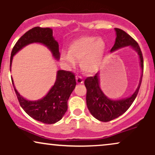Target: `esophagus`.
Here are the masks:
<instances>
[{
    "instance_id": "34e87169",
    "label": "esophagus",
    "mask_w": 155,
    "mask_h": 155,
    "mask_svg": "<svg viewBox=\"0 0 155 155\" xmlns=\"http://www.w3.org/2000/svg\"><path fill=\"white\" fill-rule=\"evenodd\" d=\"M76 83L77 84H82L84 82L83 78L81 77V76H76Z\"/></svg>"
}]
</instances>
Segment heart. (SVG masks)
I'll use <instances>...</instances> for the list:
<instances>
[{
    "label": "heart",
    "instance_id": "1",
    "mask_svg": "<svg viewBox=\"0 0 155 155\" xmlns=\"http://www.w3.org/2000/svg\"><path fill=\"white\" fill-rule=\"evenodd\" d=\"M106 48L103 38L87 35L80 37L70 44L68 53H62V59L71 65H75V60H80V66L83 71L92 74L101 65Z\"/></svg>",
    "mask_w": 155,
    "mask_h": 155
}]
</instances>
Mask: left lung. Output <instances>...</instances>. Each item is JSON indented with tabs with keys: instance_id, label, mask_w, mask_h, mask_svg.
<instances>
[{
	"instance_id": "left-lung-1",
	"label": "left lung",
	"mask_w": 155,
	"mask_h": 155,
	"mask_svg": "<svg viewBox=\"0 0 155 155\" xmlns=\"http://www.w3.org/2000/svg\"><path fill=\"white\" fill-rule=\"evenodd\" d=\"M117 38L111 51H114L120 48L131 46L139 55L142 75L139 85L130 97L118 101H112L104 95L99 86L98 73L93 76H89L84 80V85L87 88V106L92 115L101 122H109L121 116L127 111L136 99L139 91L143 71V54L139 45L130 35L120 28H115Z\"/></svg>"
}]
</instances>
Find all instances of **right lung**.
I'll list each match as a JSON object with an SVG mask.
<instances>
[{
  "label": "right lung",
  "mask_w": 155,
  "mask_h": 155,
  "mask_svg": "<svg viewBox=\"0 0 155 155\" xmlns=\"http://www.w3.org/2000/svg\"><path fill=\"white\" fill-rule=\"evenodd\" d=\"M52 33L51 28L40 27H35L27 31L13 47L11 54L10 67L14 55L31 43L44 44L50 49L53 56L58 60L59 59V45L54 40ZM12 81L17 99L23 110L32 118L45 124H54L63 118L68 109V100L76 84L74 73L60 70L57 74L54 86L47 95L38 101H30L19 95L15 87L13 79Z\"/></svg>",
  "instance_id": "obj_1"
}]
</instances>
